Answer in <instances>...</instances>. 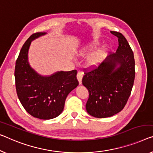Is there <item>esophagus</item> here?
Masks as SVG:
<instances>
[{"label":"esophagus","instance_id":"1","mask_svg":"<svg viewBox=\"0 0 153 153\" xmlns=\"http://www.w3.org/2000/svg\"><path fill=\"white\" fill-rule=\"evenodd\" d=\"M82 77H83V73L81 71L77 72V80H78L79 84H82Z\"/></svg>","mask_w":153,"mask_h":153}]
</instances>
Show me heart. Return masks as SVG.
<instances>
[{"mask_svg":"<svg viewBox=\"0 0 153 153\" xmlns=\"http://www.w3.org/2000/svg\"><path fill=\"white\" fill-rule=\"evenodd\" d=\"M101 53L91 55V56L88 57L87 58V60H86L87 65L91 67V66H94L95 65H97V64L100 62V59H101Z\"/></svg>","mask_w":153,"mask_h":153,"instance_id":"obj_1","label":"heart"}]
</instances>
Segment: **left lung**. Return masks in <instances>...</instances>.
Returning a JSON list of instances; mask_svg holds the SVG:
<instances>
[{"label":"left lung","instance_id":"left-lung-1","mask_svg":"<svg viewBox=\"0 0 153 153\" xmlns=\"http://www.w3.org/2000/svg\"><path fill=\"white\" fill-rule=\"evenodd\" d=\"M111 32L118 38L117 51L97 67L85 69L82 81L88 91L86 111L98 118L111 117L124 108L135 80V59L128 42L121 33Z\"/></svg>","mask_w":153,"mask_h":153}]
</instances>
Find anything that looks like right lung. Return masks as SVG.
Returning <instances> with one entry per match:
<instances>
[{
    "mask_svg": "<svg viewBox=\"0 0 153 153\" xmlns=\"http://www.w3.org/2000/svg\"><path fill=\"white\" fill-rule=\"evenodd\" d=\"M45 33H33L24 43L16 62L14 76L18 99L27 112L34 117L50 120L62 112L67 95L79 82L77 70L43 77L29 66L27 57L31 40Z\"/></svg>",
    "mask_w": 153,
    "mask_h": 153,
    "instance_id": "obj_1",
    "label": "right lung"
}]
</instances>
